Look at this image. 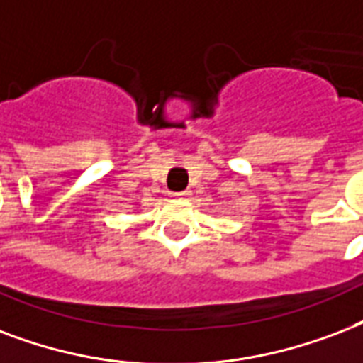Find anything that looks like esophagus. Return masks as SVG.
I'll return each instance as SVG.
<instances>
[{
	"mask_svg": "<svg viewBox=\"0 0 363 363\" xmlns=\"http://www.w3.org/2000/svg\"><path fill=\"white\" fill-rule=\"evenodd\" d=\"M170 196L178 199V201H184V199H189L191 191H174V193H170Z\"/></svg>",
	"mask_w": 363,
	"mask_h": 363,
	"instance_id": "1",
	"label": "esophagus"
}]
</instances>
